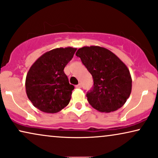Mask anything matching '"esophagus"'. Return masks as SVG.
Instances as JSON below:
<instances>
[{"mask_svg":"<svg viewBox=\"0 0 158 158\" xmlns=\"http://www.w3.org/2000/svg\"><path fill=\"white\" fill-rule=\"evenodd\" d=\"M76 88H79V89H80V88H81V85L80 83L79 84V85H76Z\"/></svg>","mask_w":158,"mask_h":158,"instance_id":"34e87169","label":"esophagus"}]
</instances>
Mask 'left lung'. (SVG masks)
I'll return each instance as SVG.
<instances>
[{"instance_id":"1","label":"left lung","mask_w":158,"mask_h":158,"mask_svg":"<svg viewBox=\"0 0 158 158\" xmlns=\"http://www.w3.org/2000/svg\"><path fill=\"white\" fill-rule=\"evenodd\" d=\"M80 58L93 78L87 100L94 109L110 113L121 108L131 92V77L127 66L110 50L100 46L79 48Z\"/></svg>"}]
</instances>
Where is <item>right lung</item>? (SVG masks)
Returning a JSON list of instances; mask_svg holds the SVG:
<instances>
[{"label":"right lung","instance_id":"obj_1","mask_svg":"<svg viewBox=\"0 0 158 158\" xmlns=\"http://www.w3.org/2000/svg\"><path fill=\"white\" fill-rule=\"evenodd\" d=\"M77 48L51 50L32 64L27 74V95L33 106L44 113H56L68 106L73 85L64 69L72 59Z\"/></svg>","mask_w":158,"mask_h":158}]
</instances>
